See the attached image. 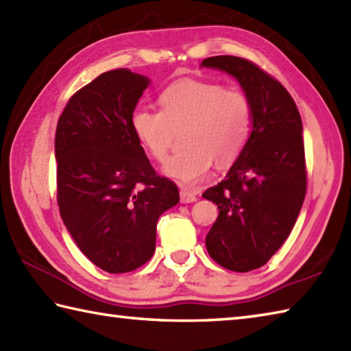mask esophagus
Segmentation results:
<instances>
[{
	"instance_id": "34e87169",
	"label": "esophagus",
	"mask_w": 351,
	"mask_h": 351,
	"mask_svg": "<svg viewBox=\"0 0 351 351\" xmlns=\"http://www.w3.org/2000/svg\"><path fill=\"white\" fill-rule=\"evenodd\" d=\"M197 200V195L194 193H191L188 189H182L180 191V202L182 203H194Z\"/></svg>"
}]
</instances>
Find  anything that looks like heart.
Masks as SVG:
<instances>
[{
	"mask_svg": "<svg viewBox=\"0 0 351 351\" xmlns=\"http://www.w3.org/2000/svg\"><path fill=\"white\" fill-rule=\"evenodd\" d=\"M160 111L136 108L131 130L147 153L163 162L174 131L184 128L183 147L163 165V174L183 186H195L213 168L229 167L246 147L252 125L247 96L206 81L173 84L158 97Z\"/></svg>",
	"mask_w": 351,
	"mask_h": 351,
	"instance_id": "obj_1",
	"label": "heart"
}]
</instances>
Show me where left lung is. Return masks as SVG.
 <instances>
[{
  "label": "left lung",
  "mask_w": 351,
  "mask_h": 351,
  "mask_svg": "<svg viewBox=\"0 0 351 351\" xmlns=\"http://www.w3.org/2000/svg\"><path fill=\"white\" fill-rule=\"evenodd\" d=\"M200 67L237 79L252 108V131L224 180L204 191L218 217L206 235L210 258L249 272L266 264L292 232L306 197L302 122L282 85L238 56L203 59Z\"/></svg>",
  "instance_id": "left-lung-1"
}]
</instances>
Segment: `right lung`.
Here are the masks:
<instances>
[{
	"instance_id": "right-lung-1",
	"label": "right lung",
	"mask_w": 351,
	"mask_h": 351,
	"mask_svg": "<svg viewBox=\"0 0 351 351\" xmlns=\"http://www.w3.org/2000/svg\"><path fill=\"white\" fill-rule=\"evenodd\" d=\"M149 84L128 69L105 71L70 97L56 127L59 213L81 252L108 274L153 256L158 217L180 200L131 130Z\"/></svg>"
}]
</instances>
